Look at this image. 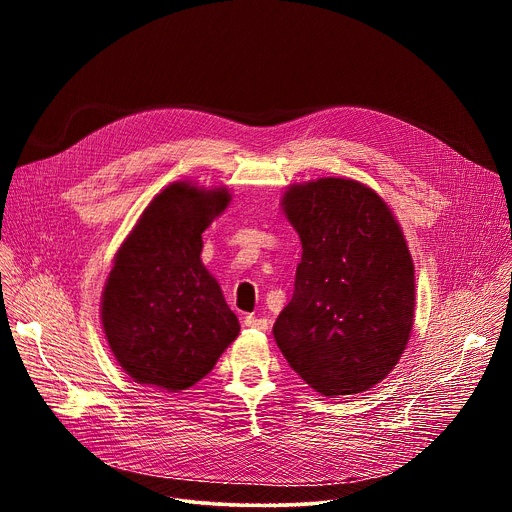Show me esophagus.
Returning a JSON list of instances; mask_svg holds the SVG:
<instances>
[{
    "mask_svg": "<svg viewBox=\"0 0 512 512\" xmlns=\"http://www.w3.org/2000/svg\"><path fill=\"white\" fill-rule=\"evenodd\" d=\"M243 324H245L247 328L263 330V332L269 328V320H267V318H261V316H255V314H249V316H245Z\"/></svg>",
    "mask_w": 512,
    "mask_h": 512,
    "instance_id": "esophagus-1",
    "label": "esophagus"
}]
</instances>
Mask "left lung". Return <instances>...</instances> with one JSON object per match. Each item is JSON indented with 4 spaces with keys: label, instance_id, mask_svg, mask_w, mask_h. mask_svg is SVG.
Returning a JSON list of instances; mask_svg holds the SVG:
<instances>
[{
    "label": "left lung",
    "instance_id": "left-lung-1",
    "mask_svg": "<svg viewBox=\"0 0 512 512\" xmlns=\"http://www.w3.org/2000/svg\"><path fill=\"white\" fill-rule=\"evenodd\" d=\"M283 212L300 235L291 302L273 324L289 367L322 395L362 393L399 362L413 328L415 275L387 202L348 178L291 184Z\"/></svg>",
    "mask_w": 512,
    "mask_h": 512
}]
</instances>
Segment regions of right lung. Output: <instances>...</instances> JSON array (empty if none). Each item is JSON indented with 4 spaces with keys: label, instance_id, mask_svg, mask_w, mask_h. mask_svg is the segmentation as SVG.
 I'll use <instances>...</instances> for the list:
<instances>
[{
    "label": "right lung",
    "instance_id": "obj_1",
    "mask_svg": "<svg viewBox=\"0 0 512 512\" xmlns=\"http://www.w3.org/2000/svg\"><path fill=\"white\" fill-rule=\"evenodd\" d=\"M231 202L227 188L174 182L119 247L101 322L119 367L139 385L180 393L239 336V320L200 261L202 233Z\"/></svg>",
    "mask_w": 512,
    "mask_h": 512
}]
</instances>
